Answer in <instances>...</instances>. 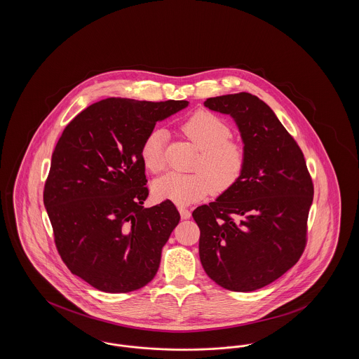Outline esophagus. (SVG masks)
Wrapping results in <instances>:
<instances>
[{
    "label": "esophagus",
    "instance_id": "obj_1",
    "mask_svg": "<svg viewBox=\"0 0 359 359\" xmlns=\"http://www.w3.org/2000/svg\"><path fill=\"white\" fill-rule=\"evenodd\" d=\"M179 212H180L182 219H188L191 217V211L186 207H179Z\"/></svg>",
    "mask_w": 359,
    "mask_h": 359
}]
</instances>
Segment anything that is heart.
<instances>
[{
    "instance_id": "obj_1",
    "label": "heart",
    "mask_w": 359,
    "mask_h": 359,
    "mask_svg": "<svg viewBox=\"0 0 359 359\" xmlns=\"http://www.w3.org/2000/svg\"><path fill=\"white\" fill-rule=\"evenodd\" d=\"M180 130L201 152L194 171L184 175L170 172L154 183V195L158 201L179 205L203 199L214 189L224 192L233 187L246 165V149L242 142L231 140V128L210 111L192 114ZM167 133L163 129L151 130L141 144L140 156L148 171H163L165 165L164 145Z\"/></svg>"
}]
</instances>
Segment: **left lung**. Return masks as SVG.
Returning <instances> with one entry per match:
<instances>
[{"label": "left lung", "mask_w": 359, "mask_h": 359, "mask_svg": "<svg viewBox=\"0 0 359 359\" xmlns=\"http://www.w3.org/2000/svg\"><path fill=\"white\" fill-rule=\"evenodd\" d=\"M205 106L234 118L246 165L233 187L192 212L201 229V262L226 290H259L304 252L312 179L297 142L258 97L229 94L208 98Z\"/></svg>", "instance_id": "obj_1"}]
</instances>
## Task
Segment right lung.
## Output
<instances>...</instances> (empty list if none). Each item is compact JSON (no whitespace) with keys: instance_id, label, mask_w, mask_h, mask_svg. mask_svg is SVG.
Returning <instances> with one entry per match:
<instances>
[{"instance_id":"right-lung-1","label":"right lung","mask_w":359,"mask_h":359,"mask_svg":"<svg viewBox=\"0 0 359 359\" xmlns=\"http://www.w3.org/2000/svg\"><path fill=\"white\" fill-rule=\"evenodd\" d=\"M187 101L107 98L69 122L52 154L44 205L71 273L109 293L152 281L180 221L170 201L145 208L149 189L140 149L157 121Z\"/></svg>"}]
</instances>
